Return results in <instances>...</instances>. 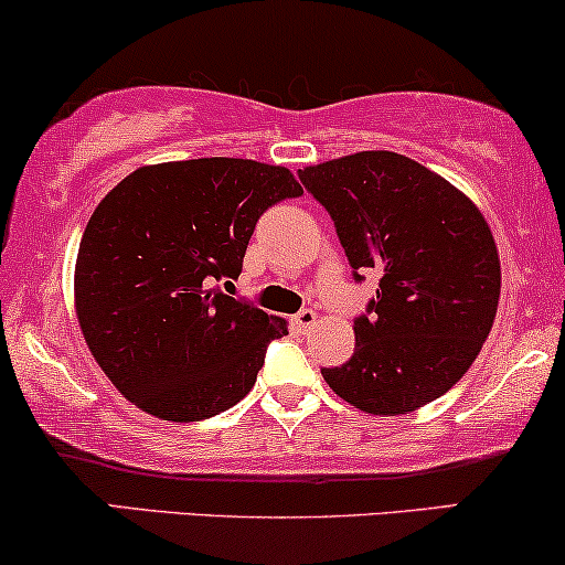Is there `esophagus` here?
I'll list each match as a JSON object with an SVG mask.
<instances>
[{"instance_id": "esophagus-1", "label": "esophagus", "mask_w": 565, "mask_h": 565, "mask_svg": "<svg viewBox=\"0 0 565 565\" xmlns=\"http://www.w3.org/2000/svg\"><path fill=\"white\" fill-rule=\"evenodd\" d=\"M290 324H294V330L296 332H306V330H311V327L317 324V311H311V309H303V311H298V315L290 319Z\"/></svg>"}]
</instances>
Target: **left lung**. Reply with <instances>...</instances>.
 <instances>
[{"mask_svg": "<svg viewBox=\"0 0 565 565\" xmlns=\"http://www.w3.org/2000/svg\"><path fill=\"white\" fill-rule=\"evenodd\" d=\"M327 209L353 280L377 269V298L353 319L356 348L322 369L340 398L395 416L448 393L495 322L500 259L479 209L458 188L393 151H359L298 170Z\"/></svg>", "mask_w": 565, "mask_h": 565, "instance_id": "obj_1", "label": "left lung"}]
</instances>
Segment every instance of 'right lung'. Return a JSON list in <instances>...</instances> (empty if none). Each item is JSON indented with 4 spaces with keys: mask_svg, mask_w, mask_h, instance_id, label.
I'll list each match as a JSON object with an SVG mask.
<instances>
[{
    "mask_svg": "<svg viewBox=\"0 0 565 565\" xmlns=\"http://www.w3.org/2000/svg\"><path fill=\"white\" fill-rule=\"evenodd\" d=\"M301 193L285 167L209 157L141 167L102 199L81 238L75 309L125 398L164 422L246 398L288 327L217 282L238 280L262 214Z\"/></svg>",
    "mask_w": 565,
    "mask_h": 565,
    "instance_id": "right-lung-1",
    "label": "right lung"
}]
</instances>
